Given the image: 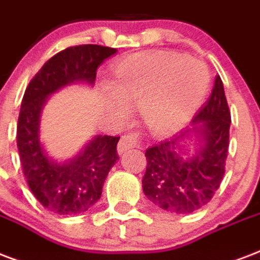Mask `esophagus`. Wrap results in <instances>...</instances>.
<instances>
[{
  "instance_id": "esophagus-1",
  "label": "esophagus",
  "mask_w": 260,
  "mask_h": 260,
  "mask_svg": "<svg viewBox=\"0 0 260 260\" xmlns=\"http://www.w3.org/2000/svg\"><path fill=\"white\" fill-rule=\"evenodd\" d=\"M140 145V142H138V137L136 136V134H133V133H130V134H126V136H123L122 138H120L119 144H118V153L119 154H122V153H124L126 150H128V149L132 148H136V146H138Z\"/></svg>"
}]
</instances>
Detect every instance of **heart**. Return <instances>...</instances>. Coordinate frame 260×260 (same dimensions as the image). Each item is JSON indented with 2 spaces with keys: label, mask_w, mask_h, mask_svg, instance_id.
<instances>
[{
  "label": "heart",
  "mask_w": 260,
  "mask_h": 260,
  "mask_svg": "<svg viewBox=\"0 0 260 260\" xmlns=\"http://www.w3.org/2000/svg\"><path fill=\"white\" fill-rule=\"evenodd\" d=\"M209 72L201 61L179 54H138L116 66L108 104L122 119L138 108L141 120L154 133L174 132L202 104Z\"/></svg>",
  "instance_id": "obj_1"
}]
</instances>
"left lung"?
Returning <instances> with one entry per match:
<instances>
[{
    "label": "left lung",
    "mask_w": 260,
    "mask_h": 260,
    "mask_svg": "<svg viewBox=\"0 0 260 260\" xmlns=\"http://www.w3.org/2000/svg\"><path fill=\"white\" fill-rule=\"evenodd\" d=\"M231 112L224 85L216 76L212 94L176 136L146 149L145 197L162 210L187 214L205 206L225 174Z\"/></svg>",
    "instance_id": "8db88e82"
}]
</instances>
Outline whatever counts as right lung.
Listing matches in <instances>:
<instances>
[{
  "label": "right lung",
  "mask_w": 260,
  "mask_h": 260,
  "mask_svg": "<svg viewBox=\"0 0 260 260\" xmlns=\"http://www.w3.org/2000/svg\"><path fill=\"white\" fill-rule=\"evenodd\" d=\"M116 48L98 44L69 47L50 58L28 84L17 120V149L24 176L48 212L74 216L89 210L118 160L119 137L94 136L76 156L58 160L40 140L42 112L50 96L72 84L93 86L96 70Z\"/></svg>",
  "instance_id": "right-lung-1"
}]
</instances>
